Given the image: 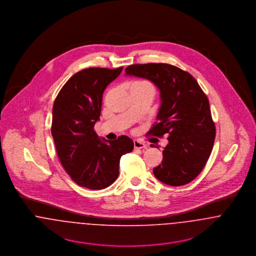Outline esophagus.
Listing matches in <instances>:
<instances>
[{
    "label": "esophagus",
    "mask_w": 256,
    "mask_h": 256,
    "mask_svg": "<svg viewBox=\"0 0 256 256\" xmlns=\"http://www.w3.org/2000/svg\"><path fill=\"white\" fill-rule=\"evenodd\" d=\"M134 148H143L146 146V145H145L143 142H141V141H139V140H134Z\"/></svg>",
    "instance_id": "esophagus-1"
}]
</instances>
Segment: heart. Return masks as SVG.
<instances>
[{"instance_id": "1", "label": "heart", "mask_w": 256, "mask_h": 256, "mask_svg": "<svg viewBox=\"0 0 256 256\" xmlns=\"http://www.w3.org/2000/svg\"><path fill=\"white\" fill-rule=\"evenodd\" d=\"M134 84H145V82H135Z\"/></svg>"}]
</instances>
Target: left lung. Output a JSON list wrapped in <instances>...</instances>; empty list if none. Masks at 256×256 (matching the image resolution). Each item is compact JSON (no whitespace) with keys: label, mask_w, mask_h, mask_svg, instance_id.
Listing matches in <instances>:
<instances>
[{"label":"left lung","mask_w":256,"mask_h":256,"mask_svg":"<svg viewBox=\"0 0 256 256\" xmlns=\"http://www.w3.org/2000/svg\"><path fill=\"white\" fill-rule=\"evenodd\" d=\"M126 76L146 78L160 92L158 122L148 134H169V143L154 174L170 186L192 182L204 168L216 135L206 95L190 74L166 63L130 65Z\"/></svg>","instance_id":"1"}]
</instances>
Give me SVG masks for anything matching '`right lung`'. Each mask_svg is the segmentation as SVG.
<instances>
[{
    "mask_svg": "<svg viewBox=\"0 0 256 256\" xmlns=\"http://www.w3.org/2000/svg\"><path fill=\"white\" fill-rule=\"evenodd\" d=\"M122 70L87 68L74 74L52 106V135L58 158L74 182L87 189L100 190L114 182L121 156L134 150V141L126 135L108 141L94 130L102 93Z\"/></svg>",
    "mask_w": 256,
    "mask_h": 256,
    "instance_id": "obj_1",
    "label": "right lung"
}]
</instances>
